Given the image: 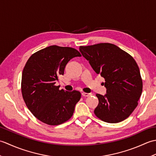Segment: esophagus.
Listing matches in <instances>:
<instances>
[{
  "label": "esophagus",
  "instance_id": "esophagus-1",
  "mask_svg": "<svg viewBox=\"0 0 156 156\" xmlns=\"http://www.w3.org/2000/svg\"><path fill=\"white\" fill-rule=\"evenodd\" d=\"M82 95L83 96V97H90V96L92 95L91 93H85V92H82Z\"/></svg>",
  "mask_w": 156,
  "mask_h": 156
}]
</instances>
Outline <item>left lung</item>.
<instances>
[{
  "mask_svg": "<svg viewBox=\"0 0 156 156\" xmlns=\"http://www.w3.org/2000/svg\"><path fill=\"white\" fill-rule=\"evenodd\" d=\"M82 56L92 69L105 79L107 94H97L98 105L94 114L102 121L116 123L129 117L137 107L143 83L133 57L108 43L80 46Z\"/></svg>",
  "mask_w": 156,
  "mask_h": 156,
  "instance_id": "left-lung-1",
  "label": "left lung"
}]
</instances>
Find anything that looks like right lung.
Wrapping results in <instances>:
<instances>
[{"label": "right lung", "instance_id": "add662e5", "mask_svg": "<svg viewBox=\"0 0 156 156\" xmlns=\"http://www.w3.org/2000/svg\"><path fill=\"white\" fill-rule=\"evenodd\" d=\"M80 56L74 48L51 45L29 58L22 74V95L29 110L39 121L58 125L72 117L80 92L59 90L55 84L64 75L68 62Z\"/></svg>", "mask_w": 156, "mask_h": 156}]
</instances>
